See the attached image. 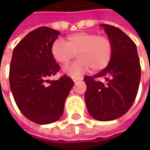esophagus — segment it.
Listing matches in <instances>:
<instances>
[{
  "instance_id": "34e87169",
  "label": "esophagus",
  "mask_w": 150,
  "mask_h": 150,
  "mask_svg": "<svg viewBox=\"0 0 150 150\" xmlns=\"http://www.w3.org/2000/svg\"><path fill=\"white\" fill-rule=\"evenodd\" d=\"M83 77H73L72 78V80L74 82H77V81H79V80H83Z\"/></svg>"
}]
</instances>
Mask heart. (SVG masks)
Returning <instances> with one entry per match:
<instances>
[{
    "label": "heart",
    "instance_id": "1",
    "mask_svg": "<svg viewBox=\"0 0 150 150\" xmlns=\"http://www.w3.org/2000/svg\"><path fill=\"white\" fill-rule=\"evenodd\" d=\"M51 53L57 62L67 65L78 53L79 59L64 67L70 76H79L90 67L100 71L110 62L112 55V43L105 35L94 32H77L69 35L66 41L57 39L52 45Z\"/></svg>",
    "mask_w": 150,
    "mask_h": 150
}]
</instances>
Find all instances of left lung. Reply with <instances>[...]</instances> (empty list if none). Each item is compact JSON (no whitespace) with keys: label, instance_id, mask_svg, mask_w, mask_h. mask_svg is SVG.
Returning <instances> with one entry per match:
<instances>
[{"label":"left lung","instance_id":"8db88e82","mask_svg":"<svg viewBox=\"0 0 150 150\" xmlns=\"http://www.w3.org/2000/svg\"><path fill=\"white\" fill-rule=\"evenodd\" d=\"M100 26L112 41V58L101 72L84 77L87 85L84 98L93 118L111 121L123 116L133 105L139 90L141 67L131 38L118 27L107 24Z\"/></svg>","mask_w":150,"mask_h":150}]
</instances>
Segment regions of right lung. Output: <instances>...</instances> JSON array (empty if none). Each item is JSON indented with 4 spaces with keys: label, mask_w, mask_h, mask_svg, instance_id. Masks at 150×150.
Masks as SVG:
<instances>
[{
    "label": "right lung",
    "mask_w": 150,
    "mask_h": 150,
    "mask_svg": "<svg viewBox=\"0 0 150 150\" xmlns=\"http://www.w3.org/2000/svg\"><path fill=\"white\" fill-rule=\"evenodd\" d=\"M59 34L47 26L33 30L16 46L11 61L9 81L15 102L26 118L38 124L60 118L74 84L66 75L49 80L60 69L51 53Z\"/></svg>",
    "instance_id": "obj_1"
}]
</instances>
